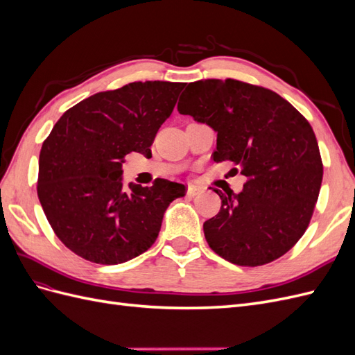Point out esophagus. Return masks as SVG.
Wrapping results in <instances>:
<instances>
[{"label": "esophagus", "mask_w": 355, "mask_h": 355, "mask_svg": "<svg viewBox=\"0 0 355 355\" xmlns=\"http://www.w3.org/2000/svg\"><path fill=\"white\" fill-rule=\"evenodd\" d=\"M201 192H202V188L196 187V185H188V188H187V194L189 197H196V196L201 194Z\"/></svg>", "instance_id": "1"}]
</instances>
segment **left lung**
I'll use <instances>...</instances> for the list:
<instances>
[{
  "mask_svg": "<svg viewBox=\"0 0 355 355\" xmlns=\"http://www.w3.org/2000/svg\"><path fill=\"white\" fill-rule=\"evenodd\" d=\"M178 111L218 132L214 163L245 176L240 194L218 188L222 206L202 225L210 249L239 266H261L305 234L323 180L313 127L275 92L234 78L189 83Z\"/></svg>",
  "mask_w": 355,
  "mask_h": 355,
  "instance_id": "1",
  "label": "left lung"
}]
</instances>
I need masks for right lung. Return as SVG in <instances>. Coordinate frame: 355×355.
Here are the masks:
<instances>
[{"instance_id": "obj_1", "label": "right lung", "mask_w": 355, "mask_h": 355, "mask_svg": "<svg viewBox=\"0 0 355 355\" xmlns=\"http://www.w3.org/2000/svg\"><path fill=\"white\" fill-rule=\"evenodd\" d=\"M185 83L135 81L73 105L42 142L37 194L71 252L101 265L124 263L151 247L168 204L187 188L167 179L123 188L130 153L151 145Z\"/></svg>"}]
</instances>
